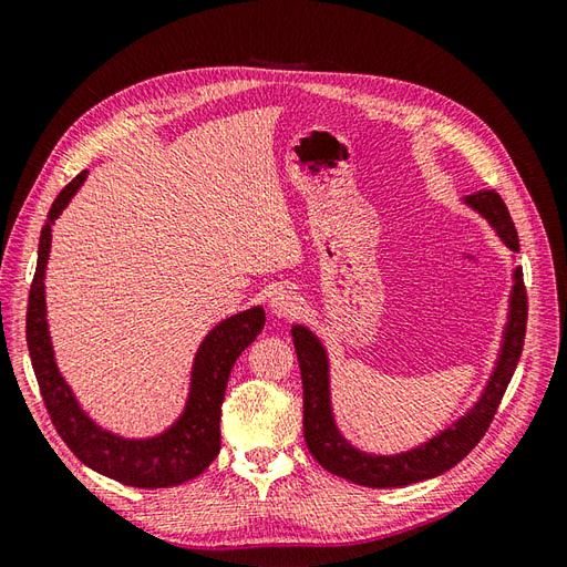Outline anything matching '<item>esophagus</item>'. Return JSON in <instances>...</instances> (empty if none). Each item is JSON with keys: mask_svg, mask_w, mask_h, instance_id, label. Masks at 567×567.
<instances>
[{"mask_svg": "<svg viewBox=\"0 0 567 567\" xmlns=\"http://www.w3.org/2000/svg\"><path fill=\"white\" fill-rule=\"evenodd\" d=\"M271 312L277 317H296L300 310H302V300L298 293H293V290H277V293L271 296Z\"/></svg>", "mask_w": 567, "mask_h": 567, "instance_id": "esophagus-1", "label": "esophagus"}]
</instances>
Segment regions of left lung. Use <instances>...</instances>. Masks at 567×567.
Wrapping results in <instances>:
<instances>
[{
    "label": "left lung",
    "instance_id": "obj_1",
    "mask_svg": "<svg viewBox=\"0 0 567 567\" xmlns=\"http://www.w3.org/2000/svg\"><path fill=\"white\" fill-rule=\"evenodd\" d=\"M466 203L489 219V225L499 231L504 244L511 250H520L516 225H513L506 203L494 188L468 196ZM525 329L527 290L523 281V269H516V286H513L511 317L504 333L506 340L502 357L480 402L466 416L458 419L452 427H447V431L440 433L431 442L421 444L419 450L398 456H369L350 447L333 423L329 400V364H326V352L321 342L305 326H293V342L302 375V431L307 450L319 461L321 468L364 487H404L450 471L461 458H466L475 444L485 437L513 379V371L518 367Z\"/></svg>",
    "mask_w": 567,
    "mask_h": 567
}]
</instances>
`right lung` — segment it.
<instances>
[{
    "instance_id": "add662e5",
    "label": "right lung",
    "mask_w": 567,
    "mask_h": 567,
    "mask_svg": "<svg viewBox=\"0 0 567 567\" xmlns=\"http://www.w3.org/2000/svg\"><path fill=\"white\" fill-rule=\"evenodd\" d=\"M84 179H87V169L63 186V192L51 203V210L42 227L38 269L35 279L30 284L25 317L30 362L35 369L51 423L68 444V450L84 466L130 487H175L200 475L219 454V416L229 373L238 354L265 329V310L252 307L248 312L221 321L203 340L194 362L192 394H188L182 419L169 431L151 440H123L101 431L92 419L84 416L71 388L61 379L54 362V350H51L44 305V269L51 248V225H54Z\"/></svg>"
}]
</instances>
